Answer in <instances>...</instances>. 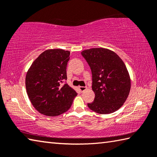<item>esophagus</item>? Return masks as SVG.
<instances>
[{"mask_svg": "<svg viewBox=\"0 0 157 157\" xmlns=\"http://www.w3.org/2000/svg\"><path fill=\"white\" fill-rule=\"evenodd\" d=\"M79 89L80 90L81 92H84L87 89V87H86V86H79Z\"/></svg>", "mask_w": 157, "mask_h": 157, "instance_id": "esophagus-1", "label": "esophagus"}]
</instances>
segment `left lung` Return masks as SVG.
Masks as SVG:
<instances>
[{"label":"left lung","instance_id":"1","mask_svg":"<svg viewBox=\"0 0 157 157\" xmlns=\"http://www.w3.org/2000/svg\"><path fill=\"white\" fill-rule=\"evenodd\" d=\"M92 73L94 102L88 103L92 111L109 114L119 109L128 97L131 79L123 61L112 50L94 48L81 52Z\"/></svg>","mask_w":157,"mask_h":157}]
</instances>
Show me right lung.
Listing matches in <instances>:
<instances>
[{"label": "right lung", "mask_w": 157, "mask_h": 157, "mask_svg": "<svg viewBox=\"0 0 157 157\" xmlns=\"http://www.w3.org/2000/svg\"><path fill=\"white\" fill-rule=\"evenodd\" d=\"M70 52L46 50L32 63L25 77V87L30 102L39 113L57 116L72 105L76 91L68 84L66 66Z\"/></svg>", "instance_id": "right-lung-1"}]
</instances>
